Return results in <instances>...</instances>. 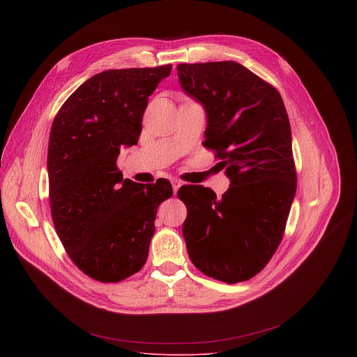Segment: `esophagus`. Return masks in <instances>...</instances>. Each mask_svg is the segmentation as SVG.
<instances>
[{
	"label": "esophagus",
	"instance_id": "esophagus-1",
	"mask_svg": "<svg viewBox=\"0 0 357 357\" xmlns=\"http://www.w3.org/2000/svg\"><path fill=\"white\" fill-rule=\"evenodd\" d=\"M171 182H172V188H174V194L176 195L178 190L181 188V185H182V182H181V181H178V179H172Z\"/></svg>",
	"mask_w": 357,
	"mask_h": 357
}]
</instances>
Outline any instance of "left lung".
Returning <instances> with one entry per match:
<instances>
[{
    "label": "left lung",
    "mask_w": 357,
    "mask_h": 357,
    "mask_svg": "<svg viewBox=\"0 0 357 357\" xmlns=\"http://www.w3.org/2000/svg\"><path fill=\"white\" fill-rule=\"evenodd\" d=\"M179 84L205 111L202 144L230 179L221 198L202 185L178 191L192 264L226 284L259 273L278 249L296 191L292 137L280 93L243 65L181 63Z\"/></svg>",
    "instance_id": "1"
}]
</instances>
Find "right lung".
<instances>
[{"label":"right lung","mask_w":357,"mask_h":357,"mask_svg":"<svg viewBox=\"0 0 357 357\" xmlns=\"http://www.w3.org/2000/svg\"><path fill=\"white\" fill-rule=\"evenodd\" d=\"M172 65L93 75L54 117L47 150L52 218L65 250L84 273L120 282L146 264L167 179H123L117 158L137 144L149 97Z\"/></svg>","instance_id":"obj_1"}]
</instances>
